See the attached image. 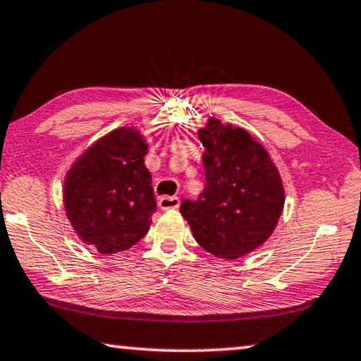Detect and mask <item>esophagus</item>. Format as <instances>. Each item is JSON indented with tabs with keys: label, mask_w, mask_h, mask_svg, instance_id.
<instances>
[{
	"label": "esophagus",
	"mask_w": 361,
	"mask_h": 361,
	"mask_svg": "<svg viewBox=\"0 0 361 361\" xmlns=\"http://www.w3.org/2000/svg\"><path fill=\"white\" fill-rule=\"evenodd\" d=\"M160 209H178L180 197L178 196H161L159 200Z\"/></svg>",
	"instance_id": "34e87169"
}]
</instances>
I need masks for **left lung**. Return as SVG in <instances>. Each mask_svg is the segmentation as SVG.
Segmentation results:
<instances>
[{
    "mask_svg": "<svg viewBox=\"0 0 361 361\" xmlns=\"http://www.w3.org/2000/svg\"><path fill=\"white\" fill-rule=\"evenodd\" d=\"M197 134L206 149V186L196 201H183L180 212L204 250L235 260L275 231L284 206L281 176L245 129L211 118Z\"/></svg>",
    "mask_w": 361,
    "mask_h": 361,
    "instance_id": "obj_1",
    "label": "left lung"
}]
</instances>
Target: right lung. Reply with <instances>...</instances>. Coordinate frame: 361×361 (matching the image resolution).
Instances as JSON below:
<instances>
[{
	"label": "right lung",
	"mask_w": 361,
	"mask_h": 361,
	"mask_svg": "<svg viewBox=\"0 0 361 361\" xmlns=\"http://www.w3.org/2000/svg\"><path fill=\"white\" fill-rule=\"evenodd\" d=\"M147 142L121 128L94 142L70 169L63 188L68 221L99 253L128 250L149 232L157 202L145 169Z\"/></svg>",
	"instance_id": "obj_1"
}]
</instances>
